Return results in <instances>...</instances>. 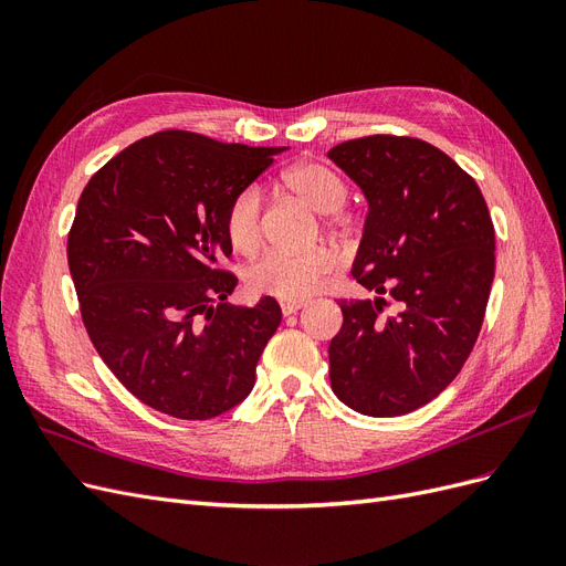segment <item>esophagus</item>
<instances>
[{
    "instance_id": "esophagus-1",
    "label": "esophagus",
    "mask_w": 566,
    "mask_h": 566,
    "mask_svg": "<svg viewBox=\"0 0 566 566\" xmlns=\"http://www.w3.org/2000/svg\"><path fill=\"white\" fill-rule=\"evenodd\" d=\"M302 306H306V302L304 300H281V312L285 314V316H290V314H297Z\"/></svg>"
}]
</instances>
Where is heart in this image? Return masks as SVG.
Listing matches in <instances>:
<instances>
[{"mask_svg":"<svg viewBox=\"0 0 566 566\" xmlns=\"http://www.w3.org/2000/svg\"><path fill=\"white\" fill-rule=\"evenodd\" d=\"M281 184L325 214V224L337 227V210L347 200V184L337 169L318 160H306L287 167ZM264 200L260 188L248 186L238 191L224 214V231L235 252L254 254L262 245ZM337 269V252L318 245L310 250H273L254 262L248 271V285L260 295L279 300H306L323 287Z\"/></svg>","mask_w":566,"mask_h":566,"instance_id":"1","label":"heart"}]
</instances>
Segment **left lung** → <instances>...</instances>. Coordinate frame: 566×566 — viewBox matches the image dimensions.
<instances>
[{"instance_id":"1","label":"left lung","mask_w":566,"mask_h":566,"mask_svg":"<svg viewBox=\"0 0 566 566\" xmlns=\"http://www.w3.org/2000/svg\"><path fill=\"white\" fill-rule=\"evenodd\" d=\"M368 200L352 276L375 300H337L331 385L356 413H410L447 389L482 331L495 233L476 181L413 136L373 134L328 150ZM389 296L400 304L385 315Z\"/></svg>"}]
</instances>
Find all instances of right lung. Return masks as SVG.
Returning <instances> with one entry per match:
<instances>
[{"label":"right lung","instance_id":"right-lung-1","mask_svg":"<svg viewBox=\"0 0 566 566\" xmlns=\"http://www.w3.org/2000/svg\"><path fill=\"white\" fill-rule=\"evenodd\" d=\"M276 148L167 129L119 150L84 186L67 233L80 314L104 364L142 403L210 420L241 403L281 306L229 304L224 214Z\"/></svg>","mask_w":566,"mask_h":566}]
</instances>
